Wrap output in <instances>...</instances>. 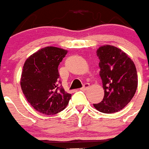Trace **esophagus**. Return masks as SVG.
I'll use <instances>...</instances> for the list:
<instances>
[{
    "instance_id": "34e87169",
    "label": "esophagus",
    "mask_w": 149,
    "mask_h": 149,
    "mask_svg": "<svg viewBox=\"0 0 149 149\" xmlns=\"http://www.w3.org/2000/svg\"><path fill=\"white\" fill-rule=\"evenodd\" d=\"M90 88L89 83H85V84H84L82 88H81V90H82V91H87V90H88V88Z\"/></svg>"
}]
</instances>
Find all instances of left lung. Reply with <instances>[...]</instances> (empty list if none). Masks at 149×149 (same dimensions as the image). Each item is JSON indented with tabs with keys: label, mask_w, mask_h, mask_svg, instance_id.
<instances>
[{
	"label": "left lung",
	"mask_w": 149,
	"mask_h": 149,
	"mask_svg": "<svg viewBox=\"0 0 149 149\" xmlns=\"http://www.w3.org/2000/svg\"><path fill=\"white\" fill-rule=\"evenodd\" d=\"M104 96L93 106L102 113L118 112L126 106L136 93L138 79L134 63L116 47L104 45L96 50Z\"/></svg>",
	"instance_id": "1"
}]
</instances>
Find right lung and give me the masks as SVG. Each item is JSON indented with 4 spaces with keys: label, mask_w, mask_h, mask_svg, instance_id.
<instances>
[{
    "label": "right lung",
    "mask_w": 149,
    "mask_h": 149,
    "mask_svg": "<svg viewBox=\"0 0 149 149\" xmlns=\"http://www.w3.org/2000/svg\"><path fill=\"white\" fill-rule=\"evenodd\" d=\"M67 53L61 48L47 47L29 56L24 65L21 78L23 93L40 113L53 115L61 112L71 98L61 87L58 70Z\"/></svg>",
    "instance_id": "right-lung-1"
}]
</instances>
